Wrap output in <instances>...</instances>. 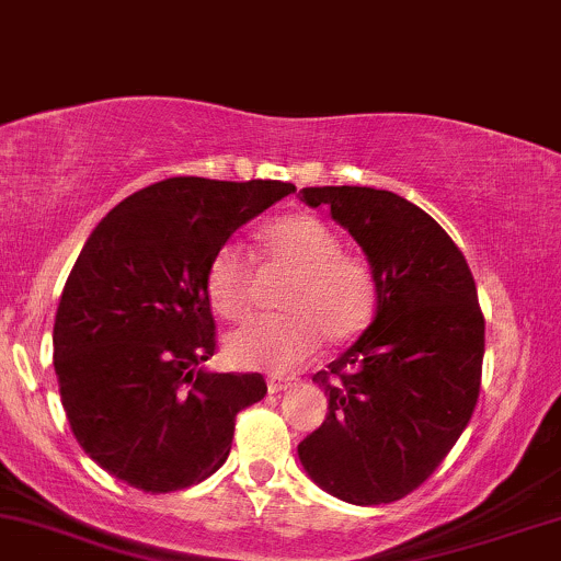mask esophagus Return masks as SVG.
Instances as JSON below:
<instances>
[{"label": "esophagus", "instance_id": "1", "mask_svg": "<svg viewBox=\"0 0 561 561\" xmlns=\"http://www.w3.org/2000/svg\"><path fill=\"white\" fill-rule=\"evenodd\" d=\"M289 385H293V377H285V375H272V377H268V390H272V392L287 390Z\"/></svg>", "mask_w": 561, "mask_h": 561}]
</instances>
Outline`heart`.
I'll return each instance as SVG.
<instances>
[{"mask_svg":"<svg viewBox=\"0 0 561 561\" xmlns=\"http://www.w3.org/2000/svg\"><path fill=\"white\" fill-rule=\"evenodd\" d=\"M253 259L266 272L289 274L276 306L282 313L255 317L224 340V353L242 369H293L327 340L345 345L375 321L377 268L366 255L343 250V237L311 214L268 221L255 234ZM253 263L227 242L205 268V295L221 319L237 321L253 302Z\"/></svg>","mask_w":561,"mask_h":561,"instance_id":"b5f03b06","label":"heart"}]
</instances>
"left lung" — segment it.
Masks as SVG:
<instances>
[{
	"label": "left lung",
	"instance_id": "left-lung-1",
	"mask_svg": "<svg viewBox=\"0 0 561 561\" xmlns=\"http://www.w3.org/2000/svg\"><path fill=\"white\" fill-rule=\"evenodd\" d=\"M375 263L377 317L313 382L330 396L298 446L306 472L347 504L403 499L440 467L478 405L485 317L465 253L433 216L371 186H306Z\"/></svg>",
	"mask_w": 561,
	"mask_h": 561
}]
</instances>
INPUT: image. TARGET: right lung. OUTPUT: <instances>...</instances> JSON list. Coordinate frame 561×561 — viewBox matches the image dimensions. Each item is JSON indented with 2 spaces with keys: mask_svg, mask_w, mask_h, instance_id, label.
Segmentation results:
<instances>
[{
  "mask_svg": "<svg viewBox=\"0 0 561 561\" xmlns=\"http://www.w3.org/2000/svg\"><path fill=\"white\" fill-rule=\"evenodd\" d=\"M272 179L176 176L134 192L96 224L55 317V375L79 446L145 493L197 485L227 461L234 420L263 375H216L210 255L293 195Z\"/></svg>",
  "mask_w": 561,
  "mask_h": 561,
  "instance_id": "obj_1",
  "label": "right lung"
}]
</instances>
